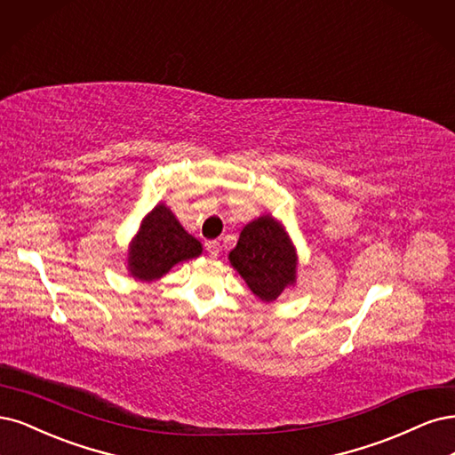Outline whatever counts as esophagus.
I'll use <instances>...</instances> for the list:
<instances>
[{
  "mask_svg": "<svg viewBox=\"0 0 455 455\" xmlns=\"http://www.w3.org/2000/svg\"><path fill=\"white\" fill-rule=\"evenodd\" d=\"M206 249H208L210 257H212V259H215V257H219V251H221V245H219V242H217V240H210V242L206 243Z\"/></svg>",
  "mask_w": 455,
  "mask_h": 455,
  "instance_id": "esophagus-1",
  "label": "esophagus"
}]
</instances>
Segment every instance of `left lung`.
<instances>
[{"label": "left lung", "mask_w": 455, "mask_h": 455, "mask_svg": "<svg viewBox=\"0 0 455 455\" xmlns=\"http://www.w3.org/2000/svg\"><path fill=\"white\" fill-rule=\"evenodd\" d=\"M230 265L260 300L272 302L297 280V253L272 215L247 223L232 249Z\"/></svg>", "instance_id": "8db88e82"}]
</instances>
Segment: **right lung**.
<instances>
[{"label":"right lung","mask_w":455,"mask_h":455,"mask_svg":"<svg viewBox=\"0 0 455 455\" xmlns=\"http://www.w3.org/2000/svg\"><path fill=\"white\" fill-rule=\"evenodd\" d=\"M200 253L202 243L190 236L164 204H158L143 219L128 249V270L141 282H153L178 262L195 259Z\"/></svg>","instance_id":"right-lung-1"}]
</instances>
